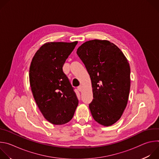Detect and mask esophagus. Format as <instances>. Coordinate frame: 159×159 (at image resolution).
I'll list each match as a JSON object with an SVG mask.
<instances>
[{"mask_svg":"<svg viewBox=\"0 0 159 159\" xmlns=\"http://www.w3.org/2000/svg\"><path fill=\"white\" fill-rule=\"evenodd\" d=\"M77 89L79 90V91L82 92V90H83V87H82V85H80V86H79V87H78Z\"/></svg>","mask_w":159,"mask_h":159,"instance_id":"esophagus-1","label":"esophagus"}]
</instances>
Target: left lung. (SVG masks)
<instances>
[{
    "label": "left lung",
    "mask_w": 159,
    "mask_h": 159,
    "mask_svg": "<svg viewBox=\"0 0 159 159\" xmlns=\"http://www.w3.org/2000/svg\"><path fill=\"white\" fill-rule=\"evenodd\" d=\"M77 53L91 79L93 100L89 109L104 126L117 122L126 107L130 90V66L121 50L107 40L87 41Z\"/></svg>",
    "instance_id": "1"
}]
</instances>
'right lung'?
I'll use <instances>...</instances> for the list:
<instances>
[{"label":"right lung","mask_w":159,"mask_h":159,"mask_svg":"<svg viewBox=\"0 0 159 159\" xmlns=\"http://www.w3.org/2000/svg\"><path fill=\"white\" fill-rule=\"evenodd\" d=\"M78 41L48 42L34 54L30 67V83L44 118L58 125L73 118L79 101L63 72V65Z\"/></svg>","instance_id":"1"}]
</instances>
